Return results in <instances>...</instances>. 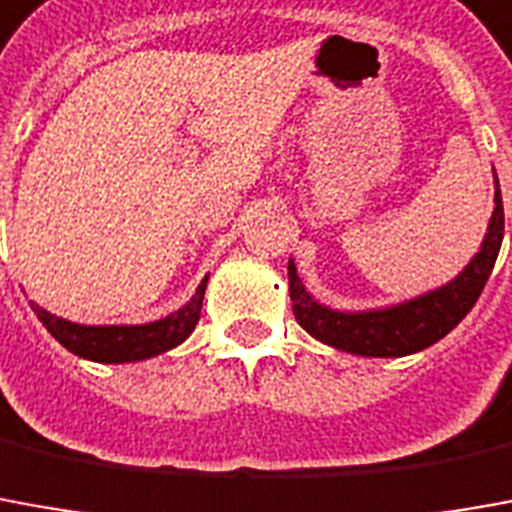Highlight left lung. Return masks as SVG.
<instances>
[{
    "mask_svg": "<svg viewBox=\"0 0 512 512\" xmlns=\"http://www.w3.org/2000/svg\"><path fill=\"white\" fill-rule=\"evenodd\" d=\"M502 236H505V209H502V192L496 189V209H493L488 236L474 262L460 276L424 298H415L384 312H365V315L331 312L312 301L309 292L303 290L295 264L290 262V298L295 320L320 343L359 357H404L424 351L432 343H438L440 337H446L479 301L502 248Z\"/></svg>",
    "mask_w": 512,
    "mask_h": 512,
    "instance_id": "obj_1",
    "label": "left lung"
}]
</instances>
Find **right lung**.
I'll list each match as a JSON object with an SVG mask.
<instances>
[{"mask_svg": "<svg viewBox=\"0 0 512 512\" xmlns=\"http://www.w3.org/2000/svg\"><path fill=\"white\" fill-rule=\"evenodd\" d=\"M206 281L197 287L195 298L183 306L181 312L164 317L158 323L147 326H77L69 320L49 315L38 303H30L38 320L47 326V331L72 354L94 362H136L169 351L178 343H183L200 320L203 309V295H206Z\"/></svg>", "mask_w": 512, "mask_h": 512, "instance_id": "obj_1", "label": "right lung"}]
</instances>
